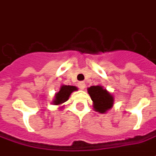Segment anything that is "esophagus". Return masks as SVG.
<instances>
[{"mask_svg": "<svg viewBox=\"0 0 156 156\" xmlns=\"http://www.w3.org/2000/svg\"><path fill=\"white\" fill-rule=\"evenodd\" d=\"M78 86V88L83 90V89H84L85 88V83L84 82H79Z\"/></svg>", "mask_w": 156, "mask_h": 156, "instance_id": "34e87169", "label": "esophagus"}]
</instances>
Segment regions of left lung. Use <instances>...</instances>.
Masks as SVG:
<instances>
[{"label": "left lung", "mask_w": 156, "mask_h": 156, "mask_svg": "<svg viewBox=\"0 0 156 156\" xmlns=\"http://www.w3.org/2000/svg\"><path fill=\"white\" fill-rule=\"evenodd\" d=\"M88 94L90 95L93 106L95 111L105 114L114 105V97L105 88L100 85L91 86L88 88Z\"/></svg>", "instance_id": "obj_1"}]
</instances>
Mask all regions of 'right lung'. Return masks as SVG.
Listing matches in <instances>:
<instances>
[{"label":"right lung","mask_w":156,"mask_h":156,"mask_svg":"<svg viewBox=\"0 0 156 156\" xmlns=\"http://www.w3.org/2000/svg\"><path fill=\"white\" fill-rule=\"evenodd\" d=\"M78 88L75 86H70V85H62L60 90L58 93L55 94V98L52 104L54 105H60L63 104L66 101H68L69 96L72 93Z\"/></svg>","instance_id":"add662e5"}]
</instances>
